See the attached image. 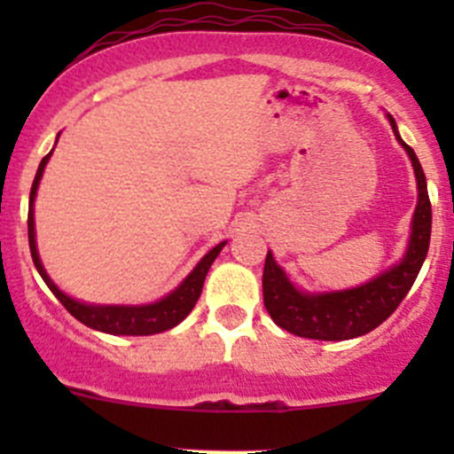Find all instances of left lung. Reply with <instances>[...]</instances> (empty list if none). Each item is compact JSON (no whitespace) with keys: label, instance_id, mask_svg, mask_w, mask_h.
Listing matches in <instances>:
<instances>
[{"label":"left lung","instance_id":"obj_1","mask_svg":"<svg viewBox=\"0 0 454 454\" xmlns=\"http://www.w3.org/2000/svg\"><path fill=\"white\" fill-rule=\"evenodd\" d=\"M388 122L395 138L409 153L418 177V206H415L413 228H411L404 259L364 286L342 292L309 294L296 290L287 274L278 268L272 253H268L263 265V303L274 323L290 333L314 338V340H349V338L364 336L395 312L422 270L428 254L430 223H433L426 176L415 151L397 134L393 116H388Z\"/></svg>","mask_w":454,"mask_h":454}]
</instances>
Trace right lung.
Returning a JSON list of instances; mask_svg holds the SVG:
<instances>
[{"label":"right lung","mask_w":454,"mask_h":454,"mask_svg":"<svg viewBox=\"0 0 454 454\" xmlns=\"http://www.w3.org/2000/svg\"><path fill=\"white\" fill-rule=\"evenodd\" d=\"M50 151L43 160H41L39 168H36L35 182H32L30 189V204H28V244H30V254L35 261V268L39 270L41 278L45 281V286L52 290V294L61 301L63 308L67 309L76 320L87 325V327L96 329V332L114 333V336H151V333L167 332V329L176 327L177 323L186 318L191 314V309L198 303L201 287H204V278L208 274L210 265L217 259V254L222 253V248L226 246V241L215 246L213 250H208V254L201 256V261L193 268V272L176 287L168 296L155 301L149 305H87L81 301L72 299L66 292L59 290L52 283V278L48 277V272L43 270L39 253H36V241H35V198L36 189H39L41 176H43V168L48 164Z\"/></svg>","instance_id":"add662e5"}]
</instances>
